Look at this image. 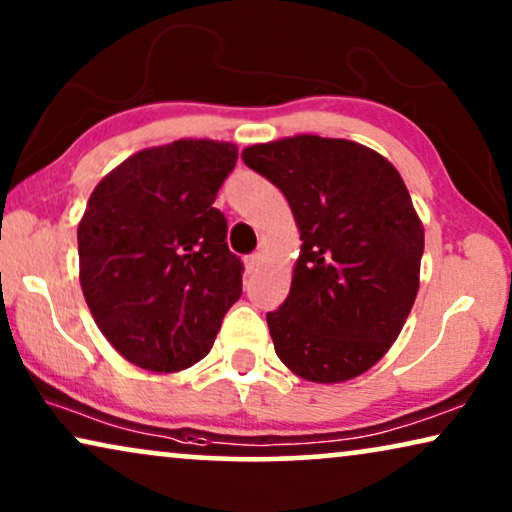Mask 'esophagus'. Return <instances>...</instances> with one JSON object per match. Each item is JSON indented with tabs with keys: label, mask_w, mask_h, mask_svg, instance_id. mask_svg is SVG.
<instances>
[{
	"label": "esophagus",
	"mask_w": 512,
	"mask_h": 512,
	"mask_svg": "<svg viewBox=\"0 0 512 512\" xmlns=\"http://www.w3.org/2000/svg\"><path fill=\"white\" fill-rule=\"evenodd\" d=\"M261 261H263L261 254H251V256L244 258V270H247V275H251V272H256L258 265H261Z\"/></svg>",
	"instance_id": "34e87169"
}]
</instances>
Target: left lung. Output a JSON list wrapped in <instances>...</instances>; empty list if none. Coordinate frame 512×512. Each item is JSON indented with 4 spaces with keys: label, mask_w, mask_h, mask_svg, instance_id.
Instances as JSON below:
<instances>
[{
    "label": "left lung",
    "mask_w": 512,
    "mask_h": 512,
    "mask_svg": "<svg viewBox=\"0 0 512 512\" xmlns=\"http://www.w3.org/2000/svg\"><path fill=\"white\" fill-rule=\"evenodd\" d=\"M270 179L300 230L284 305L268 312L275 352L317 384L375 366L415 305L424 226L401 174L368 146L296 135L242 151Z\"/></svg>",
    "instance_id": "left-lung-1"
}]
</instances>
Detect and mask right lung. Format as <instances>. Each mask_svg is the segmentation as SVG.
Returning a JSON list of instances; mask_svg holds the SVG:
<instances>
[{
    "label": "right lung",
    "mask_w": 512,
    "mask_h": 512,
    "mask_svg": "<svg viewBox=\"0 0 512 512\" xmlns=\"http://www.w3.org/2000/svg\"><path fill=\"white\" fill-rule=\"evenodd\" d=\"M237 146L179 139L132 153L90 193L79 221V279L111 347L151 373L205 359L242 296V261L214 207Z\"/></svg>",
    "instance_id": "right-lung-1"
}]
</instances>
